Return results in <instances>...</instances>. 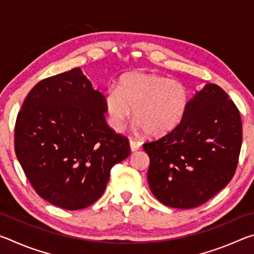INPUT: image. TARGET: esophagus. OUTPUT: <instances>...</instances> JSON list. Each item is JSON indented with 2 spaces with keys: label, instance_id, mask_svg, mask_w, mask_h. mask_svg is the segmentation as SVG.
Wrapping results in <instances>:
<instances>
[{
  "label": "esophagus",
  "instance_id": "esophagus-1",
  "mask_svg": "<svg viewBox=\"0 0 254 254\" xmlns=\"http://www.w3.org/2000/svg\"><path fill=\"white\" fill-rule=\"evenodd\" d=\"M141 144H142V143H141V141L131 139V140H130V148H131V151L134 152V151H136V150H139V149L141 148Z\"/></svg>",
  "mask_w": 254,
  "mask_h": 254
}]
</instances>
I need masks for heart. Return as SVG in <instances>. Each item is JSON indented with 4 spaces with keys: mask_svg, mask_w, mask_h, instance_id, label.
<instances>
[{
    "mask_svg": "<svg viewBox=\"0 0 254 254\" xmlns=\"http://www.w3.org/2000/svg\"><path fill=\"white\" fill-rule=\"evenodd\" d=\"M190 94L183 81L152 72H130L107 89L104 104L107 121L122 131L132 115L136 127L151 136H162L177 127L186 114Z\"/></svg>",
    "mask_w": 254,
    "mask_h": 254,
    "instance_id": "b5f03b06",
    "label": "heart"
}]
</instances>
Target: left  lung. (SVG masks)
Listing matches in <instances>:
<instances>
[{
    "label": "left lung",
    "mask_w": 254,
    "mask_h": 254,
    "mask_svg": "<svg viewBox=\"0 0 254 254\" xmlns=\"http://www.w3.org/2000/svg\"><path fill=\"white\" fill-rule=\"evenodd\" d=\"M241 145L238 107L220 86L206 84L175 130L143 144L152 194L180 209L206 203L233 178Z\"/></svg>",
    "instance_id": "obj_1"
}]
</instances>
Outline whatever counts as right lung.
I'll list each match as a JSON object with an SVG mask.
<instances>
[{"instance_id":"obj_1","label":"right lung","mask_w":254,"mask_h":254,"mask_svg":"<svg viewBox=\"0 0 254 254\" xmlns=\"http://www.w3.org/2000/svg\"><path fill=\"white\" fill-rule=\"evenodd\" d=\"M104 96L80 68L46 78L30 91L15 122L16 158L34 190L77 210L105 190L115 163L130 156L126 136L107 126Z\"/></svg>"}]
</instances>
